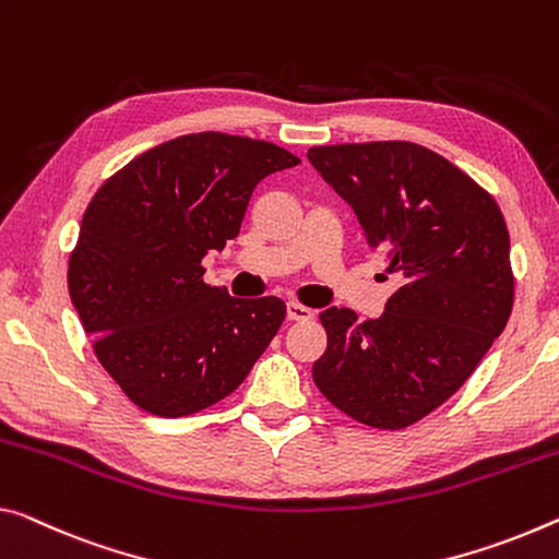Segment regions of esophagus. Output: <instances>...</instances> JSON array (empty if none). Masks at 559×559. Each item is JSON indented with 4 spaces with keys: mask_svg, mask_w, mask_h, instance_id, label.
Returning <instances> with one entry per match:
<instances>
[{
    "mask_svg": "<svg viewBox=\"0 0 559 559\" xmlns=\"http://www.w3.org/2000/svg\"><path fill=\"white\" fill-rule=\"evenodd\" d=\"M314 312L309 307H305V305H297V302H287V317L289 320H309V317H312Z\"/></svg>",
    "mask_w": 559,
    "mask_h": 559,
    "instance_id": "1",
    "label": "esophagus"
}]
</instances>
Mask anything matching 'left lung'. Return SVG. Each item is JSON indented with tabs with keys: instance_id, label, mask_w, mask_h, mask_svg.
Segmentation results:
<instances>
[{
	"instance_id": "left-lung-1",
	"label": "left lung",
	"mask_w": 559,
	"mask_h": 559,
	"mask_svg": "<svg viewBox=\"0 0 559 559\" xmlns=\"http://www.w3.org/2000/svg\"><path fill=\"white\" fill-rule=\"evenodd\" d=\"M307 159L402 277L377 320L322 309L314 384L357 423L402 429L450 400L508 324V225L483 187L419 144H332Z\"/></svg>"
}]
</instances>
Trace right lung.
<instances>
[{
	"label": "right lung",
	"mask_w": 559,
	"mask_h": 559,
	"mask_svg": "<svg viewBox=\"0 0 559 559\" xmlns=\"http://www.w3.org/2000/svg\"><path fill=\"white\" fill-rule=\"evenodd\" d=\"M299 165L272 142L185 134L99 187L70 260V297L94 355L136 407L200 412L235 392L277 334V297L204 285L202 260L242 227L254 187Z\"/></svg>",
	"instance_id": "add662e5"
}]
</instances>
